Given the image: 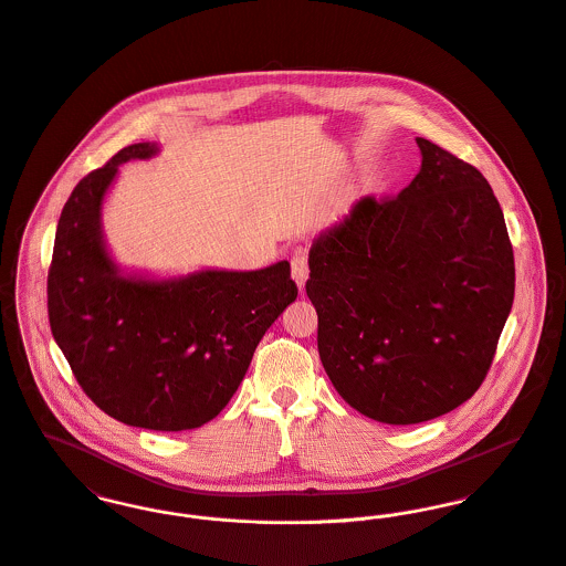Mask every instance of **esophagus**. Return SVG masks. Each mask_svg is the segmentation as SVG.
<instances>
[{"mask_svg":"<svg viewBox=\"0 0 566 566\" xmlns=\"http://www.w3.org/2000/svg\"><path fill=\"white\" fill-rule=\"evenodd\" d=\"M291 271H293V280L300 286V291H304L305 280H307V273H310L304 250H295V254L291 259Z\"/></svg>","mask_w":566,"mask_h":566,"instance_id":"1","label":"esophagus"}]
</instances>
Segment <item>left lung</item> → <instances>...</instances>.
<instances>
[{"instance_id":"left-lung-1","label":"left lung","mask_w":566,"mask_h":566,"mask_svg":"<svg viewBox=\"0 0 566 566\" xmlns=\"http://www.w3.org/2000/svg\"><path fill=\"white\" fill-rule=\"evenodd\" d=\"M398 196L361 198L310 248L318 355L359 413L418 424L474 396L515 297L504 213L479 170L424 137Z\"/></svg>"}]
</instances>
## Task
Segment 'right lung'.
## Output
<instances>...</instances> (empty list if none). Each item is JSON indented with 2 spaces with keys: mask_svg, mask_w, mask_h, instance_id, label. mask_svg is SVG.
<instances>
[{
  "mask_svg": "<svg viewBox=\"0 0 566 566\" xmlns=\"http://www.w3.org/2000/svg\"><path fill=\"white\" fill-rule=\"evenodd\" d=\"M157 150L130 144L77 182L57 221L46 310L57 347L98 409L175 433L207 424L228 405L264 332L297 300V284L289 261L161 282L125 277L105 250L101 205L120 164Z\"/></svg>",
  "mask_w": 566,
  "mask_h": 566,
  "instance_id": "obj_1",
  "label": "right lung"
}]
</instances>
